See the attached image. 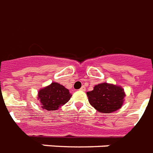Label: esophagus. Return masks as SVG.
Masks as SVG:
<instances>
[{"mask_svg": "<svg viewBox=\"0 0 153 153\" xmlns=\"http://www.w3.org/2000/svg\"><path fill=\"white\" fill-rule=\"evenodd\" d=\"M80 91H86V87H85V86H82L81 88H80Z\"/></svg>", "mask_w": 153, "mask_h": 153, "instance_id": "34e87169", "label": "esophagus"}]
</instances>
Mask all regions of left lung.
Listing matches in <instances>:
<instances>
[{"instance_id": "left-lung-1", "label": "left lung", "mask_w": 153, "mask_h": 153, "mask_svg": "<svg viewBox=\"0 0 153 153\" xmlns=\"http://www.w3.org/2000/svg\"><path fill=\"white\" fill-rule=\"evenodd\" d=\"M86 94L90 104L103 114H110L121 108L126 96L121 86L107 82L96 85Z\"/></svg>"}]
</instances>
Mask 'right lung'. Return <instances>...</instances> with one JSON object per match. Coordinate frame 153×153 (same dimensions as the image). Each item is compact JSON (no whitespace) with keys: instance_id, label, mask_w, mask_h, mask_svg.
<instances>
[{"instance_id":"right-lung-1","label":"right lung","mask_w":153,"mask_h":153,"mask_svg":"<svg viewBox=\"0 0 153 153\" xmlns=\"http://www.w3.org/2000/svg\"><path fill=\"white\" fill-rule=\"evenodd\" d=\"M71 98V94L68 89L58 82H51L38 92V99L41 103L42 109L48 111L57 110L60 106L66 104Z\"/></svg>"}]
</instances>
